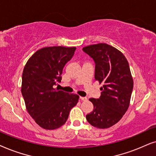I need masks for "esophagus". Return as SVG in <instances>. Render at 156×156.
I'll use <instances>...</instances> for the list:
<instances>
[{
	"label": "esophagus",
	"mask_w": 156,
	"mask_h": 156,
	"mask_svg": "<svg viewBox=\"0 0 156 156\" xmlns=\"http://www.w3.org/2000/svg\"><path fill=\"white\" fill-rule=\"evenodd\" d=\"M80 99L83 101H87V98L86 97H80Z\"/></svg>",
	"instance_id": "obj_1"
}]
</instances>
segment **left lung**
Segmentation results:
<instances>
[{
    "instance_id": "obj_1",
    "label": "left lung",
    "mask_w": 156,
    "mask_h": 156,
    "mask_svg": "<svg viewBox=\"0 0 156 156\" xmlns=\"http://www.w3.org/2000/svg\"><path fill=\"white\" fill-rule=\"evenodd\" d=\"M95 62V79L102 84L99 98H90L93 110L86 115L90 125L108 128L117 123L129 107L133 80L124 55L106 43L83 48Z\"/></svg>"
}]
</instances>
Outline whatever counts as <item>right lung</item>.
Returning <instances> with one entry per match:
<instances>
[{
  "mask_svg": "<svg viewBox=\"0 0 156 156\" xmlns=\"http://www.w3.org/2000/svg\"><path fill=\"white\" fill-rule=\"evenodd\" d=\"M76 47H45L37 51L25 66L21 93L27 111L41 128L54 130L65 124L79 96L54 88L61 83L64 66Z\"/></svg>",
  "mask_w": 156,
  "mask_h": 156,
  "instance_id": "obj_1",
  "label": "right lung"
}]
</instances>
